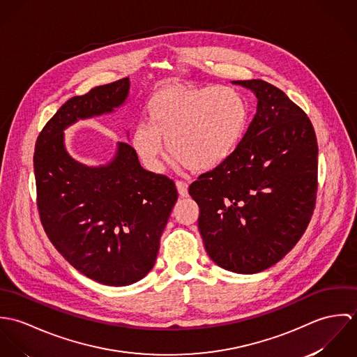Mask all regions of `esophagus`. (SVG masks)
Masks as SVG:
<instances>
[{"mask_svg":"<svg viewBox=\"0 0 357 357\" xmlns=\"http://www.w3.org/2000/svg\"><path fill=\"white\" fill-rule=\"evenodd\" d=\"M176 187H177L180 197H183V198L188 197V184L185 181H176Z\"/></svg>","mask_w":357,"mask_h":357,"instance_id":"34e87169","label":"esophagus"}]
</instances>
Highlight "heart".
<instances>
[{
  "label": "heart",
  "mask_w": 357,
  "mask_h": 357,
  "mask_svg": "<svg viewBox=\"0 0 357 357\" xmlns=\"http://www.w3.org/2000/svg\"><path fill=\"white\" fill-rule=\"evenodd\" d=\"M147 118L151 123L139 122L130 143L149 170L162 172L165 140L176 165L204 172L220 166L238 147L248 105L228 86L169 84L153 93Z\"/></svg>",
  "instance_id": "heart-1"
}]
</instances>
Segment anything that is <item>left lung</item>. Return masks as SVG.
<instances>
[{
  "label": "left lung",
  "mask_w": 357,
  "mask_h": 357,
  "mask_svg": "<svg viewBox=\"0 0 357 357\" xmlns=\"http://www.w3.org/2000/svg\"><path fill=\"white\" fill-rule=\"evenodd\" d=\"M250 89L257 111L235 151L190 185L208 257L236 273L261 272L304 235L317 191V142L305 112L276 86Z\"/></svg>",
  "instance_id": "obj_1"
}]
</instances>
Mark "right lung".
<instances>
[{
    "label": "right lung",
    "instance_id": "1",
    "mask_svg": "<svg viewBox=\"0 0 357 357\" xmlns=\"http://www.w3.org/2000/svg\"><path fill=\"white\" fill-rule=\"evenodd\" d=\"M129 88V78H122L67 100L34 151L37 206L52 245L77 271L107 286L136 283L153 269L178 197L173 180L143 169L128 143H118L102 166L84 165L66 150L68 126L114 112Z\"/></svg>",
    "mask_w": 357,
    "mask_h": 357
}]
</instances>
